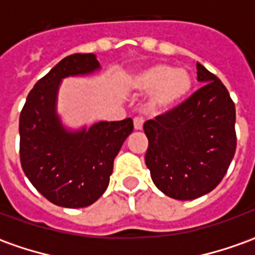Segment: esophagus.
<instances>
[{
	"label": "esophagus",
	"mask_w": 255,
	"mask_h": 255,
	"mask_svg": "<svg viewBox=\"0 0 255 255\" xmlns=\"http://www.w3.org/2000/svg\"><path fill=\"white\" fill-rule=\"evenodd\" d=\"M133 128H135L136 131H140V129L143 128V119L135 117V119H133Z\"/></svg>",
	"instance_id": "1"
}]
</instances>
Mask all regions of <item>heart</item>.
I'll return each instance as SVG.
<instances>
[{"label": "heart", "instance_id": "1", "mask_svg": "<svg viewBox=\"0 0 255 255\" xmlns=\"http://www.w3.org/2000/svg\"><path fill=\"white\" fill-rule=\"evenodd\" d=\"M194 84L187 68H173L168 64H154L133 73L128 87L139 94H149L144 111L150 116L164 115L187 98Z\"/></svg>", "mask_w": 255, "mask_h": 255}]
</instances>
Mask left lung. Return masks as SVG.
Instances as JSON below:
<instances>
[{"mask_svg":"<svg viewBox=\"0 0 255 255\" xmlns=\"http://www.w3.org/2000/svg\"><path fill=\"white\" fill-rule=\"evenodd\" d=\"M201 89L182 105L144 123V162L155 187L179 201L217 187L236 149L235 104L216 75L197 63Z\"/></svg>","mask_w":255,"mask_h":255,"instance_id":"left-lung-1","label":"left lung"}]
</instances>
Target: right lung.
I'll use <instances>...</instances> for the list:
<instances>
[{
	"instance_id": "right-lung-1",
	"label": "right lung",
	"mask_w": 255,
	"mask_h": 255,
	"mask_svg": "<svg viewBox=\"0 0 255 255\" xmlns=\"http://www.w3.org/2000/svg\"><path fill=\"white\" fill-rule=\"evenodd\" d=\"M93 53L63 58L38 80L20 113V161L25 176L43 197L63 208H86L109 186L113 161L132 132V119L100 122L72 129L57 112L63 79L100 71Z\"/></svg>"
}]
</instances>
